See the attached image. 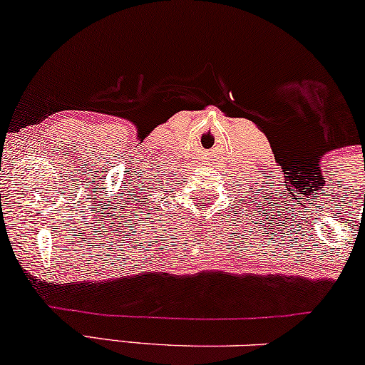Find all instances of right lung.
<instances>
[{
	"instance_id": "add662e5",
	"label": "right lung",
	"mask_w": 365,
	"mask_h": 365,
	"mask_svg": "<svg viewBox=\"0 0 365 365\" xmlns=\"http://www.w3.org/2000/svg\"><path fill=\"white\" fill-rule=\"evenodd\" d=\"M145 200H147V197H145ZM145 203H148V201H143V205H145Z\"/></svg>"
}]
</instances>
